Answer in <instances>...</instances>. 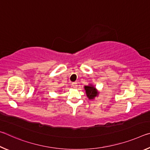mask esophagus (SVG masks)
Wrapping results in <instances>:
<instances>
[{
  "mask_svg": "<svg viewBox=\"0 0 150 150\" xmlns=\"http://www.w3.org/2000/svg\"><path fill=\"white\" fill-rule=\"evenodd\" d=\"M72 87L73 88H77V83L76 82H73L72 83Z\"/></svg>",
  "mask_w": 150,
  "mask_h": 150,
  "instance_id": "34e87169",
  "label": "esophagus"
}]
</instances>
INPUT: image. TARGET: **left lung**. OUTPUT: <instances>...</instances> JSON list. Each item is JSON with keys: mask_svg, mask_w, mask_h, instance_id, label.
Instances as JSON below:
<instances>
[{"mask_svg": "<svg viewBox=\"0 0 150 150\" xmlns=\"http://www.w3.org/2000/svg\"><path fill=\"white\" fill-rule=\"evenodd\" d=\"M84 88L86 92V95H87L88 99H93V98H95V97L97 96V95H98L97 90L92 85H86L85 86Z\"/></svg>", "mask_w": 150, "mask_h": 150, "instance_id": "obj_1", "label": "left lung"}]
</instances>
